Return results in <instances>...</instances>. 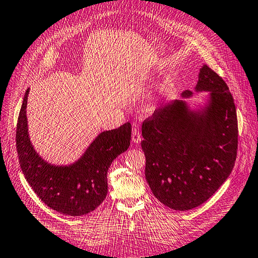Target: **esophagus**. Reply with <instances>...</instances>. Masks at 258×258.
Listing matches in <instances>:
<instances>
[{"instance_id": "34e87169", "label": "esophagus", "mask_w": 258, "mask_h": 258, "mask_svg": "<svg viewBox=\"0 0 258 258\" xmlns=\"http://www.w3.org/2000/svg\"><path fill=\"white\" fill-rule=\"evenodd\" d=\"M141 140H142V138H141V132L140 130L138 127H134L133 128V132H132V142L133 143H140Z\"/></svg>"}]
</instances>
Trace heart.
I'll return each instance as SVG.
<instances>
[{
	"label": "heart",
	"instance_id": "b5f03b06",
	"mask_svg": "<svg viewBox=\"0 0 258 258\" xmlns=\"http://www.w3.org/2000/svg\"><path fill=\"white\" fill-rule=\"evenodd\" d=\"M154 108H155V105L153 103H151V104L148 105V110H149V112H152Z\"/></svg>",
	"mask_w": 258,
	"mask_h": 258
}]
</instances>
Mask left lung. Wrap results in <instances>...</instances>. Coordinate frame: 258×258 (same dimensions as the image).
I'll use <instances>...</instances> for the list:
<instances>
[{
  "mask_svg": "<svg viewBox=\"0 0 258 258\" xmlns=\"http://www.w3.org/2000/svg\"><path fill=\"white\" fill-rule=\"evenodd\" d=\"M208 93L191 106L185 90L181 99L164 104L144 120L145 179L160 203L173 210L204 204L233 171L238 143L237 114L224 79L207 64L198 75L195 93Z\"/></svg>",
  "mask_w": 258,
  "mask_h": 258,
  "instance_id": "obj_1",
  "label": "left lung"
}]
</instances>
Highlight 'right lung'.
I'll return each mask as SVG.
<instances>
[{
  "label": "right lung",
  "mask_w": 258,
  "mask_h": 258,
  "mask_svg": "<svg viewBox=\"0 0 258 258\" xmlns=\"http://www.w3.org/2000/svg\"><path fill=\"white\" fill-rule=\"evenodd\" d=\"M25 92L17 125V150L25 179L50 208L68 216L94 211L107 196V171L118 155L127 151L132 126L100 132L78 160L53 164L43 159L30 140Z\"/></svg>",
  "instance_id": "add662e5"
}]
</instances>
